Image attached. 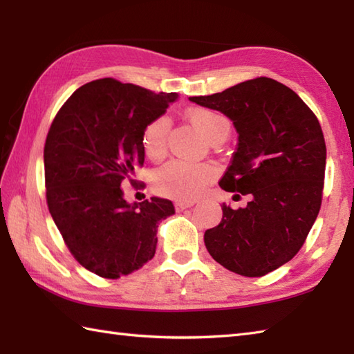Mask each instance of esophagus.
Returning a JSON list of instances; mask_svg holds the SVG:
<instances>
[{
  "mask_svg": "<svg viewBox=\"0 0 354 354\" xmlns=\"http://www.w3.org/2000/svg\"><path fill=\"white\" fill-rule=\"evenodd\" d=\"M193 205H194V201H178L175 207H176L178 212H183V209L190 208Z\"/></svg>",
  "mask_w": 354,
  "mask_h": 354,
  "instance_id": "34e87169",
  "label": "esophagus"
}]
</instances>
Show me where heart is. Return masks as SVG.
<instances>
[{
  "label": "heart",
  "instance_id": "b5f03b06",
  "mask_svg": "<svg viewBox=\"0 0 354 354\" xmlns=\"http://www.w3.org/2000/svg\"><path fill=\"white\" fill-rule=\"evenodd\" d=\"M190 124L209 142L228 137L231 124L227 117L207 108H193L185 114ZM170 123L165 117L153 120L142 133V147L152 160H158L165 152ZM212 178L205 165L171 161L156 171L155 187L162 194L178 199H193L204 192Z\"/></svg>",
  "mask_w": 354,
  "mask_h": 354
}]
</instances>
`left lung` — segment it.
Returning <instances> with one entry per match:
<instances>
[{
	"label": "left lung",
	"mask_w": 354,
	"mask_h": 354,
	"mask_svg": "<svg viewBox=\"0 0 354 354\" xmlns=\"http://www.w3.org/2000/svg\"><path fill=\"white\" fill-rule=\"evenodd\" d=\"M190 102L234 124L237 149L219 185L251 198L239 209L222 204L221 223L204 234L207 250L239 275L272 272L295 257L319 213L327 152L318 118L297 93L269 77Z\"/></svg>",
	"instance_id": "8db88e82"
}]
</instances>
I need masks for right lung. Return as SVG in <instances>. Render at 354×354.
I'll use <instances>...</instances> for the list:
<instances>
[{"mask_svg":"<svg viewBox=\"0 0 354 354\" xmlns=\"http://www.w3.org/2000/svg\"><path fill=\"white\" fill-rule=\"evenodd\" d=\"M176 100V93L99 79L76 89L53 120L44 147L50 214L74 259L103 278L152 259L158 223L175 214L169 199L129 204L122 185L135 183L145 162V129Z\"/></svg>","mask_w":354,"mask_h":354,"instance_id":"add662e5","label":"right lung"}]
</instances>
